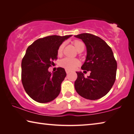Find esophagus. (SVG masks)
Here are the masks:
<instances>
[{
	"instance_id": "obj_1",
	"label": "esophagus",
	"mask_w": 134,
	"mask_h": 134,
	"mask_svg": "<svg viewBox=\"0 0 134 134\" xmlns=\"http://www.w3.org/2000/svg\"><path fill=\"white\" fill-rule=\"evenodd\" d=\"M65 72H66L67 74H69V72H70V70H67V69H65Z\"/></svg>"
}]
</instances>
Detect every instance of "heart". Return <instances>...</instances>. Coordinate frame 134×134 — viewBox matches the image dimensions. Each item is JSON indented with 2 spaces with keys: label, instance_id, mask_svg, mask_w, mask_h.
<instances>
[{
  "label": "heart",
  "instance_id": "heart-1",
  "mask_svg": "<svg viewBox=\"0 0 134 134\" xmlns=\"http://www.w3.org/2000/svg\"><path fill=\"white\" fill-rule=\"evenodd\" d=\"M73 44L76 48L77 50L79 52L81 50H83L85 48V45L84 42L81 41L79 40H76L73 42ZM64 43L61 44L60 46L58 47L57 53L58 55H61L62 54V52L63 50V48H64ZM80 64V61L77 58H71L69 57H65L61 60L60 62V65L63 67L65 68V69H67L69 70H71L73 69H75L77 67H78Z\"/></svg>",
  "mask_w": 134,
  "mask_h": 134
}]
</instances>
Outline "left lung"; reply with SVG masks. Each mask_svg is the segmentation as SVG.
Instances as JSON below:
<instances>
[{
	"mask_svg": "<svg viewBox=\"0 0 134 134\" xmlns=\"http://www.w3.org/2000/svg\"><path fill=\"white\" fill-rule=\"evenodd\" d=\"M75 37L82 40L87 48V57L81 69L91 72L85 77L83 72H76L74 87L84 98L100 99L110 91L116 79L117 63L112 49L105 41L91 34H81Z\"/></svg>",
	"mask_w": 134,
	"mask_h": 134,
	"instance_id": "8db88e82",
	"label": "left lung"
}]
</instances>
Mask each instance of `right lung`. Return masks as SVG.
<instances>
[{
	"label": "right lung",
	"mask_w": 134,
	"mask_h": 134,
	"mask_svg": "<svg viewBox=\"0 0 134 134\" xmlns=\"http://www.w3.org/2000/svg\"><path fill=\"white\" fill-rule=\"evenodd\" d=\"M71 36L40 38L27 48L21 63L22 83L26 93L37 102H49L60 94L61 85L66 76L65 70L58 67L52 74L48 69L57 59L58 47Z\"/></svg>",
	"instance_id": "obj_1"
}]
</instances>
